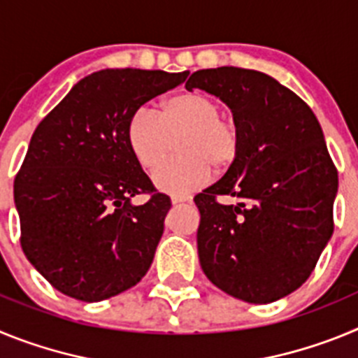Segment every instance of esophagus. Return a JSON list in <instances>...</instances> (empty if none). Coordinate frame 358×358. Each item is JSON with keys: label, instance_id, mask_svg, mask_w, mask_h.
Returning <instances> with one entry per match:
<instances>
[{"label": "esophagus", "instance_id": "esophagus-1", "mask_svg": "<svg viewBox=\"0 0 358 358\" xmlns=\"http://www.w3.org/2000/svg\"><path fill=\"white\" fill-rule=\"evenodd\" d=\"M188 201H189L188 197H172L173 206H177V204H182V202H188Z\"/></svg>", "mask_w": 358, "mask_h": 358}]
</instances>
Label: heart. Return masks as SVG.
<instances>
[{
    "label": "heart",
    "instance_id": "b5f03b06",
    "mask_svg": "<svg viewBox=\"0 0 358 358\" xmlns=\"http://www.w3.org/2000/svg\"><path fill=\"white\" fill-rule=\"evenodd\" d=\"M125 136L132 157L147 172L157 170L178 141L182 156L154 176L156 188L176 197L206 186L213 166L229 169L242 147L238 127L222 118L217 100L204 93L169 96L157 115L138 109L129 118Z\"/></svg>",
    "mask_w": 358,
    "mask_h": 358
}]
</instances>
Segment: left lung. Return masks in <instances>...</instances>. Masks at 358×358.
<instances>
[{
	"label": "left lung",
	"mask_w": 358,
	"mask_h": 358,
	"mask_svg": "<svg viewBox=\"0 0 358 358\" xmlns=\"http://www.w3.org/2000/svg\"><path fill=\"white\" fill-rule=\"evenodd\" d=\"M220 98L242 147L222 179L194 199L199 262L229 296L265 305L308 280L334 233L337 170L308 106L276 78L222 66L186 82ZM217 194L239 201L224 207Z\"/></svg>",
	"instance_id": "8db88e82"
}]
</instances>
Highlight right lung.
I'll list each match as a JSON object with an SVG mask.
<instances>
[{
	"label": "right lung",
	"mask_w": 358,
	"mask_h": 358,
	"mask_svg": "<svg viewBox=\"0 0 358 358\" xmlns=\"http://www.w3.org/2000/svg\"><path fill=\"white\" fill-rule=\"evenodd\" d=\"M188 71L100 69L37 125L14 181L21 248L59 292L85 303L134 287L150 268L170 199L132 197L152 182L127 145V122Z\"/></svg>",
	"instance_id": "obj_1"
}]
</instances>
